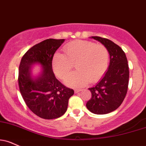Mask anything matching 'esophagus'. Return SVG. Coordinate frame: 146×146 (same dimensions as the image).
I'll return each mask as SVG.
<instances>
[{
    "label": "esophagus",
    "instance_id": "obj_1",
    "mask_svg": "<svg viewBox=\"0 0 146 146\" xmlns=\"http://www.w3.org/2000/svg\"><path fill=\"white\" fill-rule=\"evenodd\" d=\"M80 91H82L81 89H75V90H74V92H75V93H78L79 92H80Z\"/></svg>",
    "mask_w": 146,
    "mask_h": 146
}]
</instances>
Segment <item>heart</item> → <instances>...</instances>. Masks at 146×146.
Instances as JSON below:
<instances>
[{
    "label": "heart",
    "instance_id": "1",
    "mask_svg": "<svg viewBox=\"0 0 146 146\" xmlns=\"http://www.w3.org/2000/svg\"><path fill=\"white\" fill-rule=\"evenodd\" d=\"M64 54L56 53L52 59V68L57 77L64 79L74 64L78 71L70 74L65 84L80 88L95 83L103 78L109 66L110 54L104 45L83 40L71 41L64 47Z\"/></svg>",
    "mask_w": 146,
    "mask_h": 146
}]
</instances>
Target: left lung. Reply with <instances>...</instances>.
<instances>
[{"instance_id":"8db88e82","label":"left lung","mask_w":146,"mask_h":146,"mask_svg":"<svg viewBox=\"0 0 146 146\" xmlns=\"http://www.w3.org/2000/svg\"><path fill=\"white\" fill-rule=\"evenodd\" d=\"M108 49L110 62L108 70L95 86L88 88L92 97L86 108L95 114H106L120 106L128 90L129 70L127 58L120 46L111 40L100 36H92Z\"/></svg>"}]
</instances>
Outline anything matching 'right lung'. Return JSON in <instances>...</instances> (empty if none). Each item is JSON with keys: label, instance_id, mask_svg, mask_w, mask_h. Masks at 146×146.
<instances>
[{"label": "right lung", "instance_id": "right-lung-1", "mask_svg": "<svg viewBox=\"0 0 146 146\" xmlns=\"http://www.w3.org/2000/svg\"><path fill=\"white\" fill-rule=\"evenodd\" d=\"M64 39L49 38L36 44L23 56L19 66L18 84L23 99L30 110L38 117L52 120L62 116L67 110L73 89L64 86L52 70V59ZM40 64L41 74L32 75V66Z\"/></svg>", "mask_w": 146, "mask_h": 146}]
</instances>
